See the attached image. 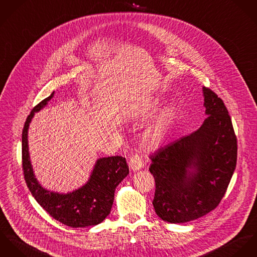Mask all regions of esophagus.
Instances as JSON below:
<instances>
[{"label":"esophagus","mask_w":257,"mask_h":257,"mask_svg":"<svg viewBox=\"0 0 257 257\" xmlns=\"http://www.w3.org/2000/svg\"><path fill=\"white\" fill-rule=\"evenodd\" d=\"M142 158L139 155H134L129 161V168L133 171H140L143 168Z\"/></svg>","instance_id":"obj_1"}]
</instances>
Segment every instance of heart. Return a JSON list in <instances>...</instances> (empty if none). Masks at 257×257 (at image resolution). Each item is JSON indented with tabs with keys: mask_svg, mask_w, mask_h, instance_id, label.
Returning a JSON list of instances; mask_svg holds the SVG:
<instances>
[{
	"mask_svg": "<svg viewBox=\"0 0 257 257\" xmlns=\"http://www.w3.org/2000/svg\"><path fill=\"white\" fill-rule=\"evenodd\" d=\"M162 105L159 98H152L146 105L145 110L141 114V119H147L157 112ZM175 116V107L173 104H167L160 109L159 113L155 116L153 121L146 127L140 137V146L144 151L154 152L160 149L166 142ZM129 117L134 118L133 114Z\"/></svg>",
	"mask_w": 257,
	"mask_h": 257,
	"instance_id": "b5f03b06",
	"label": "heart"
}]
</instances>
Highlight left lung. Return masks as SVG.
I'll list each match as a JSON object with an SVG mask.
<instances>
[{"label": "left lung", "mask_w": 257, "mask_h": 257, "mask_svg": "<svg viewBox=\"0 0 257 257\" xmlns=\"http://www.w3.org/2000/svg\"><path fill=\"white\" fill-rule=\"evenodd\" d=\"M202 90L207 116L203 124L151 157L153 205L168 223H187L214 210L236 166V137L228 109L210 88Z\"/></svg>", "instance_id": "obj_1"}]
</instances>
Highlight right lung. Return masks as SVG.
<instances>
[{
  "mask_svg": "<svg viewBox=\"0 0 257 257\" xmlns=\"http://www.w3.org/2000/svg\"><path fill=\"white\" fill-rule=\"evenodd\" d=\"M54 96L38 103L28 116L23 130V168L26 182L37 203L58 222L71 228H86L101 223L110 213L118 184L128 175L129 167L123 157L96 160L86 183L67 193L44 188L35 177L30 161L29 128L36 112L43 109Z\"/></svg>",
  "mask_w": 257,
  "mask_h": 257,
  "instance_id": "1",
  "label": "right lung"
}]
</instances>
